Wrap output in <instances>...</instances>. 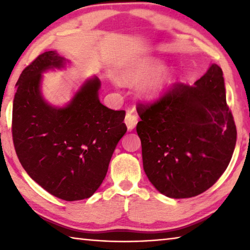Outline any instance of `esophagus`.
<instances>
[{
  "instance_id": "1",
  "label": "esophagus",
  "mask_w": 250,
  "mask_h": 250,
  "mask_svg": "<svg viewBox=\"0 0 250 250\" xmlns=\"http://www.w3.org/2000/svg\"><path fill=\"white\" fill-rule=\"evenodd\" d=\"M125 122L126 126H128V130H133L135 128V125L138 124V118L137 116H134L132 111H128L126 112V116H125Z\"/></svg>"
}]
</instances>
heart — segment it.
<instances>
[{
    "label": "heart",
    "instance_id": "b5f03b06",
    "mask_svg": "<svg viewBox=\"0 0 250 250\" xmlns=\"http://www.w3.org/2000/svg\"><path fill=\"white\" fill-rule=\"evenodd\" d=\"M161 67H162V62L159 61V59H142V61H139L135 64L131 65L125 71L124 77L126 82L139 83L156 73ZM170 83L171 73L168 70H164L163 73H160L143 83L140 88V91L146 98L153 99L161 95V92L166 89V87Z\"/></svg>",
    "mask_w": 250,
    "mask_h": 250
}]
</instances>
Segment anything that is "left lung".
Masks as SVG:
<instances>
[{"mask_svg": "<svg viewBox=\"0 0 250 250\" xmlns=\"http://www.w3.org/2000/svg\"><path fill=\"white\" fill-rule=\"evenodd\" d=\"M143 168L163 195L188 198L216 183L236 146L223 70L211 65L194 86L175 83L153 103L139 104Z\"/></svg>", "mask_w": 250, "mask_h": 250, "instance_id": "obj_1", "label": "left lung"}]
</instances>
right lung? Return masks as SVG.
I'll list each match as a JSON object with an SVG mask.
<instances>
[{
    "mask_svg": "<svg viewBox=\"0 0 250 250\" xmlns=\"http://www.w3.org/2000/svg\"><path fill=\"white\" fill-rule=\"evenodd\" d=\"M64 66L56 52H45L16 83L12 135L21 164L45 191L73 202L90 197L103 183L109 162L126 132L125 110L100 104L98 78L87 80L65 108L45 103L42 73Z\"/></svg>",
    "mask_w": 250,
    "mask_h": 250,
    "instance_id": "obj_1",
    "label": "right lung"
}]
</instances>
